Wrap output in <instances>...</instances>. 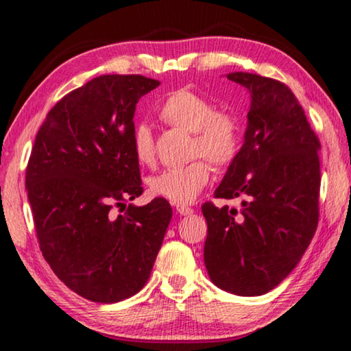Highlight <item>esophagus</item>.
Masks as SVG:
<instances>
[{"label": "esophagus", "mask_w": 351, "mask_h": 351, "mask_svg": "<svg viewBox=\"0 0 351 351\" xmlns=\"http://www.w3.org/2000/svg\"><path fill=\"white\" fill-rule=\"evenodd\" d=\"M176 212L180 213V215L187 217V215H192V213H193V209H192V207H189V206L178 204V206H176Z\"/></svg>", "instance_id": "obj_1"}]
</instances>
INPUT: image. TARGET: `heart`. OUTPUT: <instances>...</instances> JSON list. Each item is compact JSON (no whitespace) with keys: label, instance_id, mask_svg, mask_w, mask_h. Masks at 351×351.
<instances>
[{"label":"heart","instance_id":"1","mask_svg":"<svg viewBox=\"0 0 351 351\" xmlns=\"http://www.w3.org/2000/svg\"><path fill=\"white\" fill-rule=\"evenodd\" d=\"M165 123L193 134L190 154L206 156L217 167L234 161L240 148V122L232 112L215 110L209 99L189 88L170 93L159 108ZM133 154L141 165L156 164V145L152 128L138 123L132 134ZM210 178V165L206 159H195L181 167L161 171L148 180L152 195L175 204H189L198 197Z\"/></svg>","mask_w":351,"mask_h":351}]
</instances>
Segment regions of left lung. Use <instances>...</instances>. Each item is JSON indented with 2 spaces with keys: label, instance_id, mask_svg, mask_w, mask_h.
<instances>
[{
  "label": "left lung",
  "instance_id": "obj_1",
  "mask_svg": "<svg viewBox=\"0 0 351 351\" xmlns=\"http://www.w3.org/2000/svg\"><path fill=\"white\" fill-rule=\"evenodd\" d=\"M226 77L246 88L251 106L245 142L215 198H241V207H201L204 263L218 288L261 295L295 268L316 232L320 142L285 83L251 73Z\"/></svg>",
  "mask_w": 351,
  "mask_h": 351
}]
</instances>
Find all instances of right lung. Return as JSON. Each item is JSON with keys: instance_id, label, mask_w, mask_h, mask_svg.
<instances>
[{"instance_id": "1", "label": "right lung", "mask_w": 351, "mask_h": 351, "mask_svg": "<svg viewBox=\"0 0 351 351\" xmlns=\"http://www.w3.org/2000/svg\"><path fill=\"white\" fill-rule=\"evenodd\" d=\"M159 86L144 75H100L47 112L26 169L45 260L85 299L116 304L144 288L171 219L167 199L142 195L132 147L136 104Z\"/></svg>"}]
</instances>
